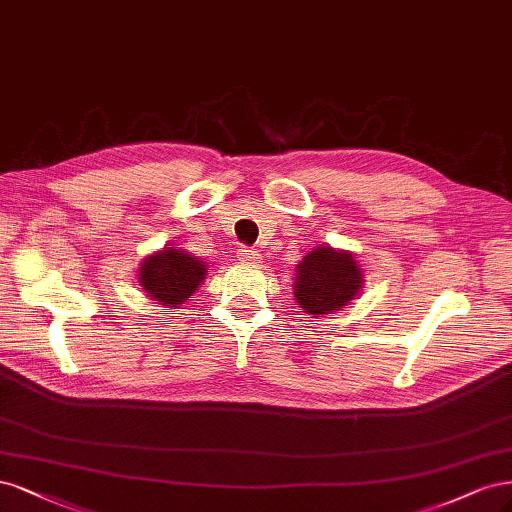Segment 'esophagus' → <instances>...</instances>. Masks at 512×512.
Here are the masks:
<instances>
[{
  "mask_svg": "<svg viewBox=\"0 0 512 512\" xmlns=\"http://www.w3.org/2000/svg\"><path fill=\"white\" fill-rule=\"evenodd\" d=\"M236 255H238L240 261H246V263H259L261 261V255L255 249H246V246H240Z\"/></svg>",
  "mask_w": 512,
  "mask_h": 512,
  "instance_id": "obj_1",
  "label": "esophagus"
}]
</instances>
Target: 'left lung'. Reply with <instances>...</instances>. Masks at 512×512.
<instances>
[{
    "label": "left lung",
    "instance_id": "1",
    "mask_svg": "<svg viewBox=\"0 0 512 512\" xmlns=\"http://www.w3.org/2000/svg\"><path fill=\"white\" fill-rule=\"evenodd\" d=\"M364 268L351 251L319 244L295 268L293 298L308 315H332L364 289Z\"/></svg>",
    "mask_w": 512,
    "mask_h": 512
}]
</instances>
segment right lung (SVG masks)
<instances>
[{"label":"right lung","mask_w":512,"mask_h":512,"mask_svg":"<svg viewBox=\"0 0 512 512\" xmlns=\"http://www.w3.org/2000/svg\"><path fill=\"white\" fill-rule=\"evenodd\" d=\"M206 263L189 255L185 249L166 244L163 249L146 255L138 268V283L155 304L178 308L204 283Z\"/></svg>","instance_id":"1"}]
</instances>
